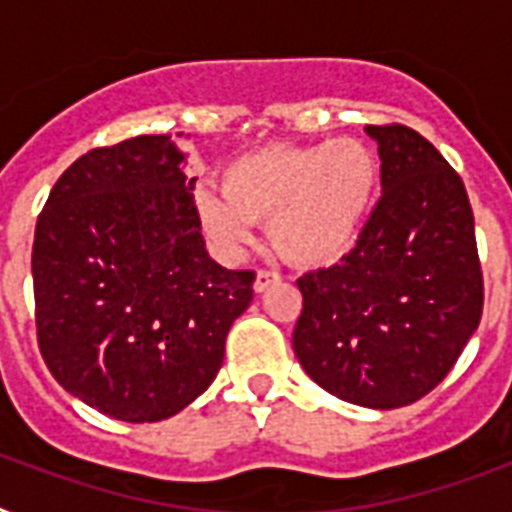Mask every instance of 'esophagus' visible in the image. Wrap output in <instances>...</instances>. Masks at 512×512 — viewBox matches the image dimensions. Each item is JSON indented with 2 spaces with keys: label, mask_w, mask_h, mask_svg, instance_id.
<instances>
[{
  "label": "esophagus",
  "mask_w": 512,
  "mask_h": 512,
  "mask_svg": "<svg viewBox=\"0 0 512 512\" xmlns=\"http://www.w3.org/2000/svg\"><path fill=\"white\" fill-rule=\"evenodd\" d=\"M279 281H281L279 273H273V271H257V276H255V292H257V295H260V292H265V289L276 287Z\"/></svg>",
  "instance_id": "1"
}]
</instances>
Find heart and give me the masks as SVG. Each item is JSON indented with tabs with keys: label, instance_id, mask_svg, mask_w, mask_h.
I'll return each instance as SVG.
<instances>
[{
	"label": "heart",
	"instance_id": "heart-1",
	"mask_svg": "<svg viewBox=\"0 0 512 512\" xmlns=\"http://www.w3.org/2000/svg\"><path fill=\"white\" fill-rule=\"evenodd\" d=\"M377 185L380 162L361 140L268 146L225 164L223 193L201 188L193 209L220 255H241L255 223H268L276 255L300 268H324L353 249Z\"/></svg>",
	"mask_w": 512,
	"mask_h": 512
}]
</instances>
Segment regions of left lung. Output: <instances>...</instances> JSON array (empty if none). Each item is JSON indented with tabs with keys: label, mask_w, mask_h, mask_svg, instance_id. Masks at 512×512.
Wrapping results in <instances>:
<instances>
[{
	"label": "left lung",
	"mask_w": 512,
	"mask_h": 512,
	"mask_svg": "<svg viewBox=\"0 0 512 512\" xmlns=\"http://www.w3.org/2000/svg\"><path fill=\"white\" fill-rule=\"evenodd\" d=\"M382 196L356 247L297 279L292 348L348 404L398 409L436 388L484 311L476 223L460 175L404 124L366 127Z\"/></svg>",
	"instance_id": "1"
}]
</instances>
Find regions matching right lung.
Segmentation results:
<instances>
[{"label": "right lung", "instance_id": "1", "mask_svg": "<svg viewBox=\"0 0 512 512\" xmlns=\"http://www.w3.org/2000/svg\"><path fill=\"white\" fill-rule=\"evenodd\" d=\"M183 162L172 135L92 148L60 175L36 220L44 364L114 420L159 422L196 401L252 303L255 273L228 271L204 247L196 177Z\"/></svg>", "mask_w": 512, "mask_h": 512}]
</instances>
